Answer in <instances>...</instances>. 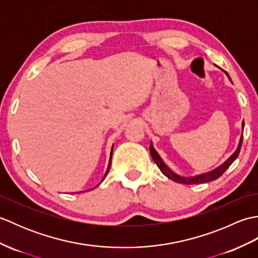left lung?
<instances>
[{"mask_svg":"<svg viewBox=\"0 0 258 258\" xmlns=\"http://www.w3.org/2000/svg\"><path fill=\"white\" fill-rule=\"evenodd\" d=\"M224 73L226 74V76L228 78V80L231 81V78H229L228 73H226L225 71H224ZM243 132H244V120L242 122V135H240V139L238 142V146L236 151H235L233 154L229 156L227 160L222 163L220 166H217L216 168L212 169L210 172H206V173H202L199 175H193V176H183V175H179L177 173H175L171 167H168L165 162L162 160V157L160 156V154L156 152L154 145H153L152 141H151V146H150V152H151V155L153 161L156 163V165L158 166V168L161 169V172L165 175L166 177H168L169 179L174 180V182L179 183V184H203V183H207V182H211V180H215L217 179L220 176H222V174L226 171V169L232 165V163L236 160L238 154H239V151H240V147H242V143H243Z\"/></svg>","mask_w":258,"mask_h":258,"instance_id":"obj_1","label":"left lung"}]
</instances>
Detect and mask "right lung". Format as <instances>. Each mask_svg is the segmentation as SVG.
<instances>
[{
    "label": "right lung",
    "instance_id": "right-lung-1",
    "mask_svg": "<svg viewBox=\"0 0 258 258\" xmlns=\"http://www.w3.org/2000/svg\"><path fill=\"white\" fill-rule=\"evenodd\" d=\"M113 147H114V145L112 146V150H111V154H109V161H108V165H107V169H106V173H105V175H104V177H103V179L102 180H104L105 179V177H106V175H107V173H108V171H109V167H111V162H112V154H113ZM100 185V184H98ZM97 185V186H98ZM91 189H93V188H91ZM91 189H89V190H91Z\"/></svg>",
    "mask_w": 258,
    "mask_h": 258
}]
</instances>
